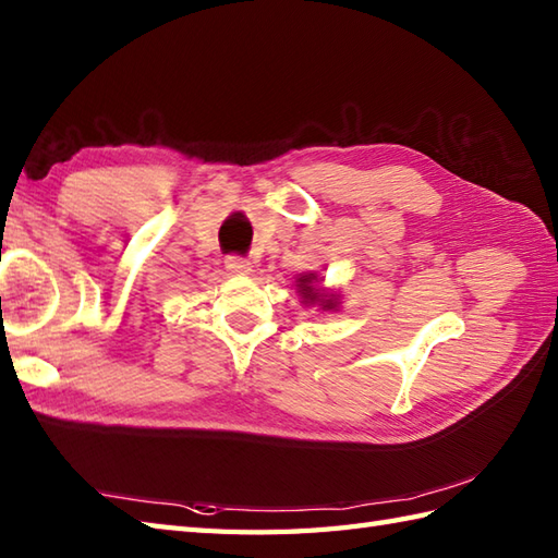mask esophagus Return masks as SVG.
I'll use <instances>...</instances> for the list:
<instances>
[{
  "mask_svg": "<svg viewBox=\"0 0 558 558\" xmlns=\"http://www.w3.org/2000/svg\"><path fill=\"white\" fill-rule=\"evenodd\" d=\"M225 268L234 272V276H246V272L252 270V264H248V260L242 256H228L225 258Z\"/></svg>",
  "mask_w": 558,
  "mask_h": 558,
  "instance_id": "esophagus-1",
  "label": "esophagus"
}]
</instances>
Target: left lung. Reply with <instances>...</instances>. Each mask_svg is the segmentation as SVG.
Instances as JSON below:
<instances>
[{"instance_id": "1", "label": "left lung", "mask_w": 558, "mask_h": 558, "mask_svg": "<svg viewBox=\"0 0 558 558\" xmlns=\"http://www.w3.org/2000/svg\"><path fill=\"white\" fill-rule=\"evenodd\" d=\"M318 280L322 278H318L316 272H302V276L298 278V292L302 294L304 304H310V306L318 304L324 312H338V306H340L338 294L318 288Z\"/></svg>"}]
</instances>
